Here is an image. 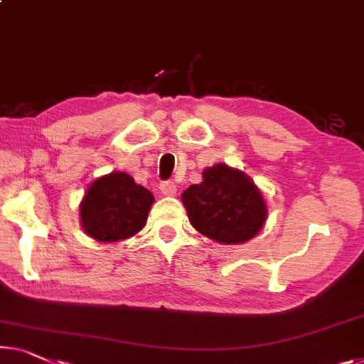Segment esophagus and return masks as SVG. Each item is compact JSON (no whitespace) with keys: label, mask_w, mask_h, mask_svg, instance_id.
Listing matches in <instances>:
<instances>
[{"label":"esophagus","mask_w":364,"mask_h":364,"mask_svg":"<svg viewBox=\"0 0 364 364\" xmlns=\"http://www.w3.org/2000/svg\"><path fill=\"white\" fill-rule=\"evenodd\" d=\"M160 191L164 196H175L176 194V186L173 181H161L160 183Z\"/></svg>","instance_id":"34e87169"}]
</instances>
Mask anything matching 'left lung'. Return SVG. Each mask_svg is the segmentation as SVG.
<instances>
[{"mask_svg": "<svg viewBox=\"0 0 364 364\" xmlns=\"http://www.w3.org/2000/svg\"><path fill=\"white\" fill-rule=\"evenodd\" d=\"M181 200L194 229L220 243L250 240L267 220V204L253 181L222 164L205 168L203 183L189 186Z\"/></svg>", "mask_w": 364, "mask_h": 364, "instance_id": "left-lung-1", "label": "left lung"}]
</instances>
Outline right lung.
<instances>
[{
    "instance_id": "add662e5",
    "label": "right lung",
    "mask_w": 364,
    "mask_h": 364,
    "mask_svg": "<svg viewBox=\"0 0 364 364\" xmlns=\"http://www.w3.org/2000/svg\"><path fill=\"white\" fill-rule=\"evenodd\" d=\"M155 198L127 173H111L91 183L80 204L81 225L100 242H117L142 230Z\"/></svg>"
}]
</instances>
